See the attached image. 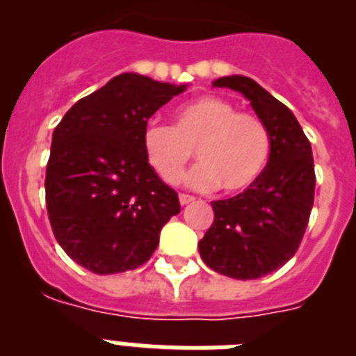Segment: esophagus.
<instances>
[{
	"instance_id": "1",
	"label": "esophagus",
	"mask_w": 356,
	"mask_h": 356,
	"mask_svg": "<svg viewBox=\"0 0 356 356\" xmlns=\"http://www.w3.org/2000/svg\"><path fill=\"white\" fill-rule=\"evenodd\" d=\"M194 201V196H191V194H180V205L185 207L188 205V203H193Z\"/></svg>"
}]
</instances>
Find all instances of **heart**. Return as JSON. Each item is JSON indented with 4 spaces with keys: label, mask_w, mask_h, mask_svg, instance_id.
Returning a JSON list of instances; mask_svg holds the SVG:
<instances>
[{
    "label": "heart",
    "mask_w": 356,
    "mask_h": 356,
    "mask_svg": "<svg viewBox=\"0 0 356 356\" xmlns=\"http://www.w3.org/2000/svg\"><path fill=\"white\" fill-rule=\"evenodd\" d=\"M143 149L153 171L175 184L193 156L200 160L184 176L193 188L212 191L217 185L228 194L250 188L262 176L271 137L257 115L237 112L222 97L200 96L175 110L172 127L147 124Z\"/></svg>",
    "instance_id": "heart-1"
}]
</instances>
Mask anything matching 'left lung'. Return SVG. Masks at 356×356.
<instances>
[{
	"label": "left lung",
	"mask_w": 356,
	"mask_h": 356,
	"mask_svg": "<svg viewBox=\"0 0 356 356\" xmlns=\"http://www.w3.org/2000/svg\"><path fill=\"white\" fill-rule=\"evenodd\" d=\"M212 85L246 97L269 131L271 155L250 188L212 201L213 222L197 248L219 275L262 278L294 257L305 235L316 191L312 146L296 115L254 80L232 74Z\"/></svg>",
	"instance_id": "left-lung-1"
}]
</instances>
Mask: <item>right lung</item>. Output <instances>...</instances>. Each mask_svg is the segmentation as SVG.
<instances>
[{
  "instance_id": "1",
  "label": "right lung",
  "mask_w": 356,
  "mask_h": 356,
  "mask_svg": "<svg viewBox=\"0 0 356 356\" xmlns=\"http://www.w3.org/2000/svg\"><path fill=\"white\" fill-rule=\"evenodd\" d=\"M187 85L122 72L81 97L53 131L46 205L62 250L96 275L137 269L180 212L175 188L147 162V119Z\"/></svg>"
}]
</instances>
